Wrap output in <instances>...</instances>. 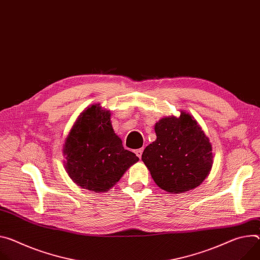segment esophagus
<instances>
[{"label":"esophagus","instance_id":"esophagus-1","mask_svg":"<svg viewBox=\"0 0 260 260\" xmlns=\"http://www.w3.org/2000/svg\"><path fill=\"white\" fill-rule=\"evenodd\" d=\"M135 153H136V155H137L139 158H141V157H142V154H143V148L137 149V150L135 151Z\"/></svg>","mask_w":260,"mask_h":260}]
</instances>
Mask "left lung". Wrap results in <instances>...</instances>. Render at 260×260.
<instances>
[{"label":"left lung","instance_id":"left-lung-1","mask_svg":"<svg viewBox=\"0 0 260 260\" xmlns=\"http://www.w3.org/2000/svg\"><path fill=\"white\" fill-rule=\"evenodd\" d=\"M156 140L142 154L154 182L173 194L198 186L212 166L208 138L191 115L162 118L154 126Z\"/></svg>","mask_w":260,"mask_h":260}]
</instances>
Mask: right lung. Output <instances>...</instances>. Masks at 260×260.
<instances>
[{
    "label": "right lung",
    "mask_w": 260,
    "mask_h": 260,
    "mask_svg": "<svg viewBox=\"0 0 260 260\" xmlns=\"http://www.w3.org/2000/svg\"><path fill=\"white\" fill-rule=\"evenodd\" d=\"M110 117V112L93 105L79 117L63 149L69 177L96 193L108 191L139 160L134 152L124 149Z\"/></svg>",
    "instance_id": "obj_1"
}]
</instances>
